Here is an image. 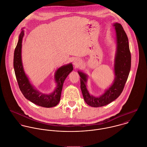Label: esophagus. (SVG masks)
Segmentation results:
<instances>
[{
    "label": "esophagus",
    "mask_w": 147,
    "mask_h": 147,
    "mask_svg": "<svg viewBox=\"0 0 147 147\" xmlns=\"http://www.w3.org/2000/svg\"><path fill=\"white\" fill-rule=\"evenodd\" d=\"M81 63V61L80 59H74V61H73V64L74 65V66L76 67H78Z\"/></svg>",
    "instance_id": "obj_1"
}]
</instances>
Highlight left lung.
Segmentation results:
<instances>
[{
	"label": "left lung",
	"instance_id": "8db88e82",
	"mask_svg": "<svg viewBox=\"0 0 147 147\" xmlns=\"http://www.w3.org/2000/svg\"><path fill=\"white\" fill-rule=\"evenodd\" d=\"M114 26L116 31L117 51L115 62V78L113 85L102 96H93L90 95L86 88V75L78 71L81 77V89L84 100L91 107H99L107 105L119 97L124 89L130 71L131 56L127 36L120 24L115 23Z\"/></svg>",
	"mask_w": 147,
	"mask_h": 147
}]
</instances>
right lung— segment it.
<instances>
[{
	"instance_id": "1",
	"label": "right lung",
	"mask_w": 147,
	"mask_h": 147,
	"mask_svg": "<svg viewBox=\"0 0 147 147\" xmlns=\"http://www.w3.org/2000/svg\"><path fill=\"white\" fill-rule=\"evenodd\" d=\"M23 36L24 31L22 30L20 34L13 56V67L20 90L26 98L35 105L47 108L56 106L60 100L63 82L69 74L73 70V65L70 63L63 66L56 71L55 80L57 85L53 93L50 95H45L38 92L30 84L23 68L21 52Z\"/></svg>"
}]
</instances>
